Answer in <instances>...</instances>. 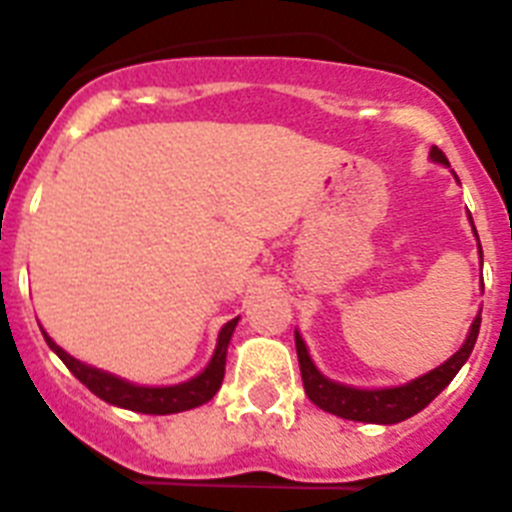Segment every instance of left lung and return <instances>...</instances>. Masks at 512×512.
I'll return each mask as SVG.
<instances>
[{"label":"left lung","mask_w":512,"mask_h":512,"mask_svg":"<svg viewBox=\"0 0 512 512\" xmlns=\"http://www.w3.org/2000/svg\"><path fill=\"white\" fill-rule=\"evenodd\" d=\"M431 158L438 164H446V156H443L441 148H431ZM477 233V230H474ZM479 323L482 318H474L472 328H469V336L464 341V346L451 356L446 364L436 366L433 372L423 374V377L413 379L410 384H402V387H387V390H356V387H346V384L330 382L323 374L315 369L310 354H307L305 341L300 338V333H295V346H297V359H300V374L302 384H305V392L318 408H323L325 413H333L338 418L346 420H361V423H382L392 425L400 423V420L410 418V415L420 413V410L438 395V392L456 377L464 361L472 354L474 343L479 336Z\"/></svg>","instance_id":"left-lung-1"}]
</instances>
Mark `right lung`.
Instances as JSON below:
<instances>
[{
  "mask_svg": "<svg viewBox=\"0 0 512 512\" xmlns=\"http://www.w3.org/2000/svg\"><path fill=\"white\" fill-rule=\"evenodd\" d=\"M235 323L238 318H233L230 323L223 325L220 330V338H217V348L212 354V361L207 364V369L202 374H197L194 379L184 384H174V387H138V384H130L120 377H112L107 372H99L94 366L81 364L74 356H69L61 346L48 338V333H43L45 343L58 354V359L69 366V372L79 379L81 384H87L89 392H94L97 397H102L104 402L117 405V408L135 410V413L146 415H171L182 413V410H192L197 405H205L207 400L215 397V392L220 390L225 377V354H228V343L233 336Z\"/></svg>",
  "mask_w": 512,
  "mask_h": 512,
  "instance_id": "right-lung-1",
  "label": "right lung"
}]
</instances>
